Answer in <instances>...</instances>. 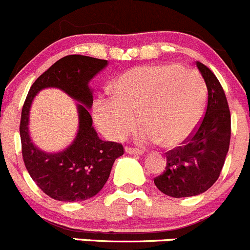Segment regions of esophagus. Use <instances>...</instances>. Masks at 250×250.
I'll use <instances>...</instances> for the list:
<instances>
[{"instance_id": "1", "label": "esophagus", "mask_w": 250, "mask_h": 250, "mask_svg": "<svg viewBox=\"0 0 250 250\" xmlns=\"http://www.w3.org/2000/svg\"><path fill=\"white\" fill-rule=\"evenodd\" d=\"M125 153H127V154H136V155H143L144 151L139 150V149H136V148H129V146H125Z\"/></svg>"}]
</instances>
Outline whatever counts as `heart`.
<instances>
[{"mask_svg": "<svg viewBox=\"0 0 250 250\" xmlns=\"http://www.w3.org/2000/svg\"><path fill=\"white\" fill-rule=\"evenodd\" d=\"M206 100V85L193 70L169 64L144 65L114 81L113 96L97 97L92 117L109 141L127 138L139 121L143 125L139 143L176 148L199 127Z\"/></svg>", "mask_w": 250, "mask_h": 250, "instance_id": "b5f03b06", "label": "heart"}]
</instances>
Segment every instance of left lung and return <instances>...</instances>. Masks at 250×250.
<instances>
[{"label":"left lung","instance_id":"1","mask_svg":"<svg viewBox=\"0 0 250 250\" xmlns=\"http://www.w3.org/2000/svg\"><path fill=\"white\" fill-rule=\"evenodd\" d=\"M207 86V108L201 125L184 146L167 155V167L154 184L175 199L200 195L221 174L230 141V113L220 81L200 62H195Z\"/></svg>","mask_w":250,"mask_h":250}]
</instances>
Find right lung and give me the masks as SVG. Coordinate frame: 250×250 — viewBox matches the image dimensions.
Segmentation results:
<instances>
[{
  "label": "right lung",
  "instance_id": "right-lung-1",
  "mask_svg": "<svg viewBox=\"0 0 250 250\" xmlns=\"http://www.w3.org/2000/svg\"><path fill=\"white\" fill-rule=\"evenodd\" d=\"M107 64L96 58L67 55L43 72L28 92L20 125L23 160L30 178L51 199L76 202L93 197L108 180L114 160L123 155L122 144L100 138L90 116L93 90L88 83ZM44 88H59L78 102V132L59 152L42 151L30 138V108Z\"/></svg>",
  "mask_w": 250,
  "mask_h": 250
}]
</instances>
